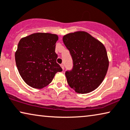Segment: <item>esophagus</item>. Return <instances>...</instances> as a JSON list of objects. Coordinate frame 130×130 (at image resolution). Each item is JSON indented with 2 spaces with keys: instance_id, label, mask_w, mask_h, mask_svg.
<instances>
[{
  "instance_id": "1",
  "label": "esophagus",
  "mask_w": 130,
  "mask_h": 130,
  "mask_svg": "<svg viewBox=\"0 0 130 130\" xmlns=\"http://www.w3.org/2000/svg\"><path fill=\"white\" fill-rule=\"evenodd\" d=\"M60 66H61V67L62 68V69L64 70V64H61L60 65Z\"/></svg>"
}]
</instances>
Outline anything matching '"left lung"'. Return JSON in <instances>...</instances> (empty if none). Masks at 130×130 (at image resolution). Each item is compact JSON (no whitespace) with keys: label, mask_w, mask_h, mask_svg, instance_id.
<instances>
[{"label":"left lung","mask_w":130,"mask_h":130,"mask_svg":"<svg viewBox=\"0 0 130 130\" xmlns=\"http://www.w3.org/2000/svg\"><path fill=\"white\" fill-rule=\"evenodd\" d=\"M63 41L73 61L72 70L65 73L70 87L79 94L94 91L104 80L108 69L104 44L84 31L67 34Z\"/></svg>","instance_id":"left-lung-1"}]
</instances>
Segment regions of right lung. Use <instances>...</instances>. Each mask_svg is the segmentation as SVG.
Instances as JSON below:
<instances>
[{
  "instance_id": "right-lung-1",
  "label": "right lung",
  "mask_w": 130,
  "mask_h": 130,
  "mask_svg": "<svg viewBox=\"0 0 130 130\" xmlns=\"http://www.w3.org/2000/svg\"><path fill=\"white\" fill-rule=\"evenodd\" d=\"M55 34L36 33L20 39L15 53L19 73L27 85L41 89L52 82L63 70L56 62Z\"/></svg>"
}]
</instances>
